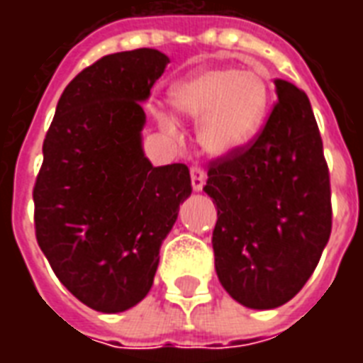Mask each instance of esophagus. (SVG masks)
Wrapping results in <instances>:
<instances>
[{
	"label": "esophagus",
	"instance_id": "1",
	"mask_svg": "<svg viewBox=\"0 0 363 363\" xmlns=\"http://www.w3.org/2000/svg\"><path fill=\"white\" fill-rule=\"evenodd\" d=\"M190 181H192V189L194 190H202L206 182V173L202 167H192L190 169Z\"/></svg>",
	"mask_w": 363,
	"mask_h": 363
}]
</instances>
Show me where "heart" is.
Segmentation results:
<instances>
[{
	"instance_id": "obj_1",
	"label": "heart",
	"mask_w": 363,
	"mask_h": 363,
	"mask_svg": "<svg viewBox=\"0 0 363 363\" xmlns=\"http://www.w3.org/2000/svg\"><path fill=\"white\" fill-rule=\"evenodd\" d=\"M174 111L192 120L200 145L212 155L241 147L257 134L268 108V85L255 69L210 67L179 83L171 93ZM161 124L174 132L173 120L161 116Z\"/></svg>"
}]
</instances>
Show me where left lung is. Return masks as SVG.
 I'll return each instance as SVG.
<instances>
[{
	"mask_svg": "<svg viewBox=\"0 0 363 363\" xmlns=\"http://www.w3.org/2000/svg\"><path fill=\"white\" fill-rule=\"evenodd\" d=\"M267 124L243 147L210 163L206 194L218 221L216 272L229 296L251 309L288 303L330 237V179L311 103L276 79Z\"/></svg>",
	"mask_w": 363,
	"mask_h": 363,
	"instance_id": "left-lung-1",
	"label": "left lung"
}]
</instances>
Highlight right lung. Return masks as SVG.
Returning <instances> with one entry per match:
<instances>
[{
	"mask_svg": "<svg viewBox=\"0 0 363 363\" xmlns=\"http://www.w3.org/2000/svg\"><path fill=\"white\" fill-rule=\"evenodd\" d=\"M167 64L153 48L96 60L64 89L44 138L36 241L95 311H126L147 296L161 243L192 192L184 163L153 167L143 155L142 103Z\"/></svg>",
	"mask_w": 363,
	"mask_h": 363,
	"instance_id": "1",
	"label": "right lung"
}]
</instances>
